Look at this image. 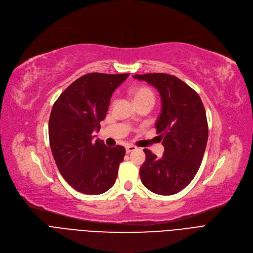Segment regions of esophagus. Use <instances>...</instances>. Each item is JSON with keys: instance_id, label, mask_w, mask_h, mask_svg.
<instances>
[{"instance_id": "1", "label": "esophagus", "mask_w": 253, "mask_h": 253, "mask_svg": "<svg viewBox=\"0 0 253 253\" xmlns=\"http://www.w3.org/2000/svg\"><path fill=\"white\" fill-rule=\"evenodd\" d=\"M134 150H136V146H134V145H126V153H129V152L134 151Z\"/></svg>"}]
</instances>
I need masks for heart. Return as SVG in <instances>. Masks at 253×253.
<instances>
[{"mask_svg": "<svg viewBox=\"0 0 253 253\" xmlns=\"http://www.w3.org/2000/svg\"><path fill=\"white\" fill-rule=\"evenodd\" d=\"M131 93H133V95H134L135 102H139L144 99H154L153 92L151 91L150 88H148L146 86L135 87L133 90H131Z\"/></svg>", "mask_w": 253, "mask_h": 253, "instance_id": "obj_1", "label": "heart"}]
</instances>
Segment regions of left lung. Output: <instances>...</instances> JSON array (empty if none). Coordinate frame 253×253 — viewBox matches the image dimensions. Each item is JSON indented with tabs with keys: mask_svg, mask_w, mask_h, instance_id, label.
Instances as JSON below:
<instances>
[{
	"mask_svg": "<svg viewBox=\"0 0 253 253\" xmlns=\"http://www.w3.org/2000/svg\"><path fill=\"white\" fill-rule=\"evenodd\" d=\"M133 77L151 84L162 100L155 127L164 138L165 151L158 158L144 149L146 160L140 168L142 183L154 194H177L194 179L205 153L208 141L205 108L199 94L173 75L152 73Z\"/></svg>",
	"mask_w": 253,
	"mask_h": 253,
	"instance_id": "obj_1",
	"label": "left lung"
}]
</instances>
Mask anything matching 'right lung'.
Returning a JSON list of instances; mask_svg holds the SVG:
<instances>
[{"instance_id": "1", "label": "right lung", "mask_w": 253, "mask_h": 253, "mask_svg": "<svg viewBox=\"0 0 253 253\" xmlns=\"http://www.w3.org/2000/svg\"><path fill=\"white\" fill-rule=\"evenodd\" d=\"M128 75H83L53 104L48 125L53 159L66 181L82 194L101 195L115 183L126 149L94 141L92 133L100 129L113 91Z\"/></svg>"}]
</instances>
